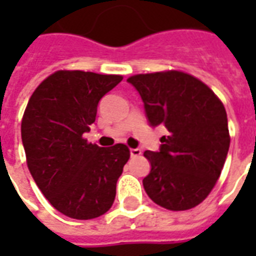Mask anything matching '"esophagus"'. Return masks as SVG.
Masks as SVG:
<instances>
[{
  "label": "esophagus",
  "instance_id": "1",
  "mask_svg": "<svg viewBox=\"0 0 256 256\" xmlns=\"http://www.w3.org/2000/svg\"><path fill=\"white\" fill-rule=\"evenodd\" d=\"M130 155L133 156V158L140 156L141 155V150H140V148H132V150H130Z\"/></svg>",
  "mask_w": 256,
  "mask_h": 256
}]
</instances>
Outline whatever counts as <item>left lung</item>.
Masks as SVG:
<instances>
[{
    "label": "left lung",
    "mask_w": 256,
    "mask_h": 256,
    "mask_svg": "<svg viewBox=\"0 0 256 256\" xmlns=\"http://www.w3.org/2000/svg\"><path fill=\"white\" fill-rule=\"evenodd\" d=\"M128 82L138 92L150 126L168 132L159 150L144 152L150 163L145 192L172 211L196 207L214 188L228 156L225 106L207 84L180 71L140 74Z\"/></svg>",
    "instance_id": "8db88e82"
}]
</instances>
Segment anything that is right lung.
<instances>
[{"label":"right lung","instance_id":"obj_1","mask_svg":"<svg viewBox=\"0 0 256 256\" xmlns=\"http://www.w3.org/2000/svg\"><path fill=\"white\" fill-rule=\"evenodd\" d=\"M122 79L58 71L36 88L23 115L22 141L31 176L49 203L74 220H93L111 208L130 158L124 144L101 148L82 137L94 123L98 101Z\"/></svg>","mask_w":256,"mask_h":256}]
</instances>
